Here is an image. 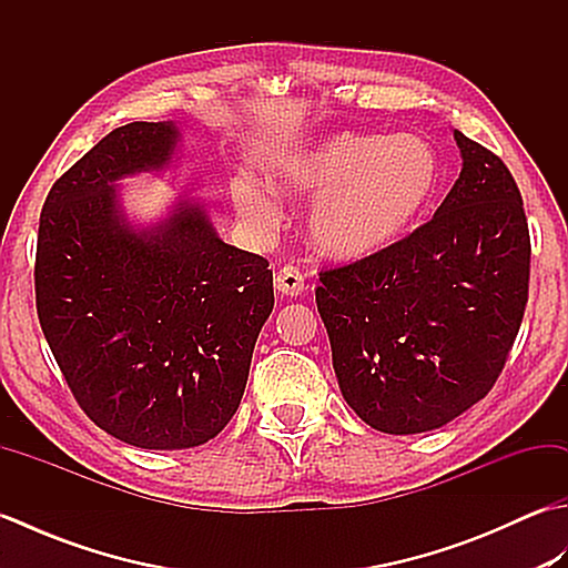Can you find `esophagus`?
<instances>
[{
    "instance_id": "obj_1",
    "label": "esophagus",
    "mask_w": 568,
    "mask_h": 568,
    "mask_svg": "<svg viewBox=\"0 0 568 568\" xmlns=\"http://www.w3.org/2000/svg\"><path fill=\"white\" fill-rule=\"evenodd\" d=\"M275 291L285 297H297L305 293V277L293 265H285L281 273L275 275Z\"/></svg>"
}]
</instances>
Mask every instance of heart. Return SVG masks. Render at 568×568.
<instances>
[{"mask_svg":"<svg viewBox=\"0 0 568 568\" xmlns=\"http://www.w3.org/2000/svg\"><path fill=\"white\" fill-rule=\"evenodd\" d=\"M442 180V161L415 134L339 131L300 151L268 173L275 195L305 200L315 248L334 261H364L405 239L427 212ZM239 220L271 234L281 210L268 190L239 183L232 192Z\"/></svg>","mask_w":568,"mask_h":568,"instance_id":"b5f03b06","label":"heart"}]
</instances>
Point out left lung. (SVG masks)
<instances>
[{"mask_svg":"<svg viewBox=\"0 0 568 568\" xmlns=\"http://www.w3.org/2000/svg\"><path fill=\"white\" fill-rule=\"evenodd\" d=\"M462 173L427 224L320 273L317 310L344 400L385 434L444 427L484 400L520 329L523 197L496 153L454 129Z\"/></svg>","mask_w":568,"mask_h":568,"instance_id":"obj_1","label":"left lung"}]
</instances>
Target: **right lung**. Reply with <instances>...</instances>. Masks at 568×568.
I'll use <instances>...</instances> for the list:
<instances>
[{
	"mask_svg": "<svg viewBox=\"0 0 568 568\" xmlns=\"http://www.w3.org/2000/svg\"><path fill=\"white\" fill-rule=\"evenodd\" d=\"M173 122L110 131L55 180L41 212L36 310L60 371L94 425L141 449H190L234 417L273 271L224 244L207 210L178 195L131 222L119 180L173 163Z\"/></svg>",
	"mask_w": 568,
	"mask_h": 568,
	"instance_id": "add662e5",
	"label": "right lung"
}]
</instances>
